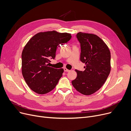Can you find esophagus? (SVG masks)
Masks as SVG:
<instances>
[{
	"label": "esophagus",
	"instance_id": "1",
	"mask_svg": "<svg viewBox=\"0 0 131 131\" xmlns=\"http://www.w3.org/2000/svg\"><path fill=\"white\" fill-rule=\"evenodd\" d=\"M64 71H65V72H70V70H68L67 68H64Z\"/></svg>",
	"mask_w": 131,
	"mask_h": 131
}]
</instances>
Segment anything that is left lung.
<instances>
[{
    "instance_id": "8db88e82",
    "label": "left lung",
    "mask_w": 131,
    "mask_h": 131,
    "mask_svg": "<svg viewBox=\"0 0 131 131\" xmlns=\"http://www.w3.org/2000/svg\"><path fill=\"white\" fill-rule=\"evenodd\" d=\"M81 61L85 64L84 71L75 70L77 77L72 84L84 95H91L101 88L111 72V52L107 45L94 34L79 32Z\"/></svg>"
}]
</instances>
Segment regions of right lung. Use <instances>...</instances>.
I'll use <instances>...</instances> for the list:
<instances>
[{
    "label": "right lung",
    "mask_w": 131,
    "mask_h": 131,
    "mask_svg": "<svg viewBox=\"0 0 131 131\" xmlns=\"http://www.w3.org/2000/svg\"><path fill=\"white\" fill-rule=\"evenodd\" d=\"M71 34L56 31L39 32L32 37L22 53V73L25 81L32 91L44 94L56 87L64 72L63 68L48 66L56 57L57 47L66 43Z\"/></svg>",
    "instance_id": "1"
}]
</instances>
